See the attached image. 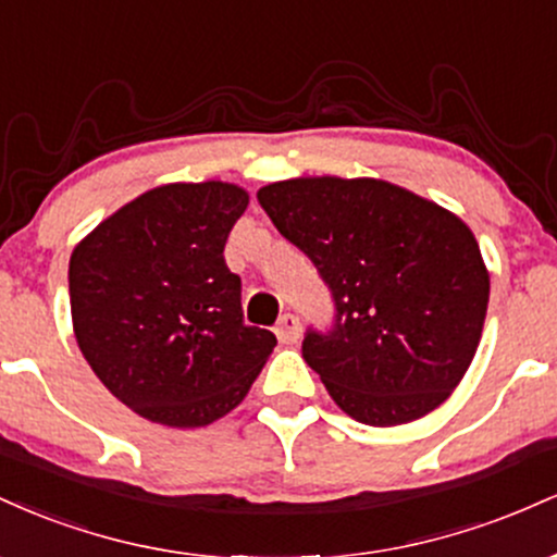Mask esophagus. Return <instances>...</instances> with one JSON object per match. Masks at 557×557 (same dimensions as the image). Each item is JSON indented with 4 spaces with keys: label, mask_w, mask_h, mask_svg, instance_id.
Returning a JSON list of instances; mask_svg holds the SVG:
<instances>
[{
    "label": "esophagus",
    "mask_w": 557,
    "mask_h": 557,
    "mask_svg": "<svg viewBox=\"0 0 557 557\" xmlns=\"http://www.w3.org/2000/svg\"><path fill=\"white\" fill-rule=\"evenodd\" d=\"M274 332H277L280 343H285V345L298 343V337H300V319L296 314H290V311H287V314H283V317L277 319V327H274Z\"/></svg>",
    "instance_id": "esophagus-1"
}]
</instances>
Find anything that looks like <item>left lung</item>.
I'll return each instance as SVG.
<instances>
[{"label":"left lung","mask_w":557,"mask_h":557,"mask_svg":"<svg viewBox=\"0 0 557 557\" xmlns=\"http://www.w3.org/2000/svg\"><path fill=\"white\" fill-rule=\"evenodd\" d=\"M257 198L335 304L330 327H309L300 345L332 400L369 426L406 424L447 400L487 317L490 274L471 230L369 177H296Z\"/></svg>","instance_id":"obj_1"}]
</instances>
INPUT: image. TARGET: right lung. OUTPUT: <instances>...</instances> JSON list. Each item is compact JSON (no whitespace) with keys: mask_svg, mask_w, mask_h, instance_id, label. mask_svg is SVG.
I'll list each match as a JSON object with an SVG mask.
<instances>
[{"mask_svg":"<svg viewBox=\"0 0 557 557\" xmlns=\"http://www.w3.org/2000/svg\"><path fill=\"white\" fill-rule=\"evenodd\" d=\"M248 207L230 183L138 196L75 246V341L117 400L168 426H207L246 398L277 345L243 322L225 243Z\"/></svg>","mask_w":557,"mask_h":557,"instance_id":"obj_1","label":"right lung"}]
</instances>
